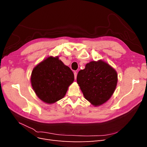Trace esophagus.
Masks as SVG:
<instances>
[{"label":"esophagus","mask_w":147,"mask_h":147,"mask_svg":"<svg viewBox=\"0 0 147 147\" xmlns=\"http://www.w3.org/2000/svg\"><path fill=\"white\" fill-rule=\"evenodd\" d=\"M77 73L76 72H74V77H75V79L77 78Z\"/></svg>","instance_id":"34e87169"}]
</instances>
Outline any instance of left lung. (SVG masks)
<instances>
[{
    "mask_svg": "<svg viewBox=\"0 0 147 147\" xmlns=\"http://www.w3.org/2000/svg\"><path fill=\"white\" fill-rule=\"evenodd\" d=\"M77 82L83 96L91 104L99 106L107 101L117 87L118 75L105 62L91 61L80 70Z\"/></svg>",
    "mask_w": 147,
    "mask_h": 147,
    "instance_id": "8db88e82",
    "label": "left lung"
}]
</instances>
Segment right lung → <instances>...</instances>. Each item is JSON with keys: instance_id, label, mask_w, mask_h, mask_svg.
I'll return each mask as SVG.
<instances>
[{"instance_id": "1", "label": "right lung", "mask_w": 147, "mask_h": 147, "mask_svg": "<svg viewBox=\"0 0 147 147\" xmlns=\"http://www.w3.org/2000/svg\"><path fill=\"white\" fill-rule=\"evenodd\" d=\"M74 80L71 69L59 57L50 56L34 68L31 84L38 98L51 104L63 98Z\"/></svg>"}]
</instances>
